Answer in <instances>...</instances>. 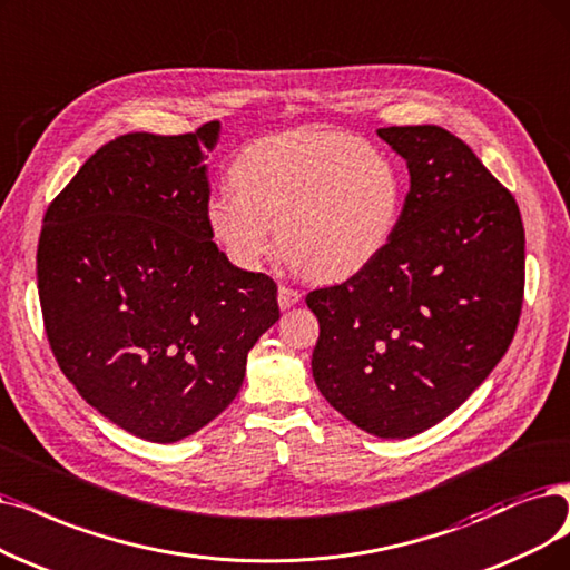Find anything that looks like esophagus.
Masks as SVG:
<instances>
[{
    "instance_id": "1",
    "label": "esophagus",
    "mask_w": 570,
    "mask_h": 570,
    "mask_svg": "<svg viewBox=\"0 0 570 570\" xmlns=\"http://www.w3.org/2000/svg\"><path fill=\"white\" fill-rule=\"evenodd\" d=\"M299 299H302V292H299V289L287 287V285H281V287H278V306H281L283 311L292 308Z\"/></svg>"
}]
</instances>
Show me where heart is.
Segmentation results:
<instances>
[{
  "mask_svg": "<svg viewBox=\"0 0 570 570\" xmlns=\"http://www.w3.org/2000/svg\"><path fill=\"white\" fill-rule=\"evenodd\" d=\"M234 191L217 194L208 222L224 253L257 268L273 247L313 281H344L391 240L402 206L395 166L341 130H292L245 147Z\"/></svg>",
  "mask_w": 570,
  "mask_h": 570,
  "instance_id": "b5f03b06",
  "label": "heart"
}]
</instances>
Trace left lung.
Instances as JSON below:
<instances>
[{"label": "left lung", "instance_id": "8db88e82", "mask_svg": "<svg viewBox=\"0 0 570 570\" xmlns=\"http://www.w3.org/2000/svg\"><path fill=\"white\" fill-rule=\"evenodd\" d=\"M376 132L406 161L412 187L381 253L308 292L321 323L311 367L338 414L404 440L459 409L510 348L527 238L514 196L456 135Z\"/></svg>", "mask_w": 570, "mask_h": 570}]
</instances>
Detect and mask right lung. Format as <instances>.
Returning <instances> with one entry per match:
<instances>
[{"mask_svg":"<svg viewBox=\"0 0 570 570\" xmlns=\"http://www.w3.org/2000/svg\"><path fill=\"white\" fill-rule=\"evenodd\" d=\"M219 124L102 145L43 215L37 285L62 374L135 438L194 435L238 395L247 353L278 321V287L213 240Z\"/></svg>","mask_w":570,"mask_h":570,"instance_id":"obj_1","label":"right lung"}]
</instances>
